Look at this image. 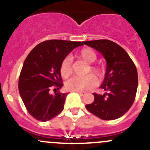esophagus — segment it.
<instances>
[{
  "instance_id": "1",
  "label": "esophagus",
  "mask_w": 150,
  "mask_h": 150,
  "mask_svg": "<svg viewBox=\"0 0 150 150\" xmlns=\"http://www.w3.org/2000/svg\"><path fill=\"white\" fill-rule=\"evenodd\" d=\"M77 92V93H79V94L80 95H81V96H84V95L85 94H86V92H85V91H76Z\"/></svg>"
}]
</instances>
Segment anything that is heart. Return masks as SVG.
<instances>
[{
    "label": "heart",
    "instance_id": "obj_1",
    "mask_svg": "<svg viewBox=\"0 0 150 150\" xmlns=\"http://www.w3.org/2000/svg\"><path fill=\"white\" fill-rule=\"evenodd\" d=\"M76 57L81 59L83 60L88 64H91L96 59V53L89 48L81 49L77 54ZM87 69V73L91 72L99 80H102L104 77L105 71L103 67L96 64H90ZM60 74L64 78H67L72 73L71 67V59L69 57H66L60 64ZM91 74L86 75L84 77H73L67 81L65 83L67 88L73 91H83L93 88L98 83L97 80Z\"/></svg>",
    "mask_w": 150,
    "mask_h": 150
}]
</instances>
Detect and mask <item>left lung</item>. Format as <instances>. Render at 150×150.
Listing matches in <instances>:
<instances>
[{
    "mask_svg": "<svg viewBox=\"0 0 150 150\" xmlns=\"http://www.w3.org/2000/svg\"><path fill=\"white\" fill-rule=\"evenodd\" d=\"M83 43L99 51L107 61L105 77L100 86L107 93H93L94 101L86 104V109L102 120L119 118L128 111L135 100L138 86L137 67L128 53L111 40Z\"/></svg>",
    "mask_w": 150,
    "mask_h": 150,
    "instance_id": "1",
    "label": "left lung"
}]
</instances>
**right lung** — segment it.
<instances>
[{"instance_id": "right-lung-1", "label": "right lung", "mask_w": 150, "mask_h": 150, "mask_svg": "<svg viewBox=\"0 0 150 150\" xmlns=\"http://www.w3.org/2000/svg\"><path fill=\"white\" fill-rule=\"evenodd\" d=\"M82 45V42L45 40L28 54L19 75V91L35 119L48 121L63 110L68 93L56 92L63 86L60 64L74 48ZM52 89L56 91L54 95L50 93Z\"/></svg>"}]
</instances>
